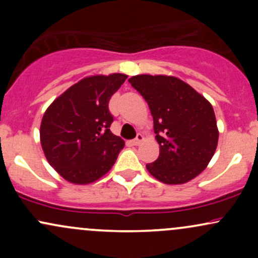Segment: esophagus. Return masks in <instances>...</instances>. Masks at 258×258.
<instances>
[{
    "mask_svg": "<svg viewBox=\"0 0 258 258\" xmlns=\"http://www.w3.org/2000/svg\"><path fill=\"white\" fill-rule=\"evenodd\" d=\"M144 141V137H143V135H141V133H138L137 135V137H136L135 139H132L131 141V143L133 144V146H139V144L142 143V142Z\"/></svg>",
    "mask_w": 258,
    "mask_h": 258,
    "instance_id": "obj_1",
    "label": "esophagus"
}]
</instances>
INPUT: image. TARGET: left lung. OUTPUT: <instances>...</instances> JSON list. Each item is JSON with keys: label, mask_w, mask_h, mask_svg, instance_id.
I'll return each instance as SVG.
<instances>
[{"label": "left lung", "mask_w": 258, "mask_h": 258, "mask_svg": "<svg viewBox=\"0 0 258 258\" xmlns=\"http://www.w3.org/2000/svg\"><path fill=\"white\" fill-rule=\"evenodd\" d=\"M128 82L143 96L154 120L159 158L147 165L165 184H183L209 165L218 143L215 111L205 97L174 76L136 75Z\"/></svg>", "instance_id": "obj_1"}]
</instances>
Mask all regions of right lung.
Here are the masks:
<instances>
[{"instance_id": "obj_1", "label": "right lung", "mask_w": 258, "mask_h": 258, "mask_svg": "<svg viewBox=\"0 0 258 258\" xmlns=\"http://www.w3.org/2000/svg\"><path fill=\"white\" fill-rule=\"evenodd\" d=\"M125 74L94 75L68 88L47 108L40 139L44 156L74 184H88L104 176L125 142L112 135L109 100L125 82Z\"/></svg>"}]
</instances>
